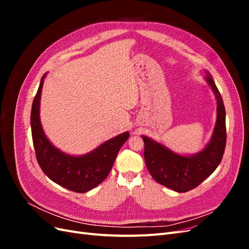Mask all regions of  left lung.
Returning a JSON list of instances; mask_svg holds the SVG:
<instances>
[{"instance_id": "8db88e82", "label": "left lung", "mask_w": 249, "mask_h": 249, "mask_svg": "<svg viewBox=\"0 0 249 249\" xmlns=\"http://www.w3.org/2000/svg\"><path fill=\"white\" fill-rule=\"evenodd\" d=\"M203 79L212 89L217 102V118L211 139L198 153L182 155L166 145L142 135L144 141V160L146 167L157 183L176 192L194 189L209 178L220 164L227 142L225 109L221 94L207 71Z\"/></svg>"}]
</instances>
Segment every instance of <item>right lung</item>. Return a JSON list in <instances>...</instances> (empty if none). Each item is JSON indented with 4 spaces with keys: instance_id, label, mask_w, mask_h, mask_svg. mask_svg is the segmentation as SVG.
I'll return each instance as SVG.
<instances>
[{
    "instance_id": "add662e5",
    "label": "right lung",
    "mask_w": 249,
    "mask_h": 249,
    "mask_svg": "<svg viewBox=\"0 0 249 249\" xmlns=\"http://www.w3.org/2000/svg\"><path fill=\"white\" fill-rule=\"evenodd\" d=\"M47 74L44 73L40 80L31 110V131L37 162L44 175L54 183L78 193L88 192L108 177L130 133L119 134L84 155H70L57 148L47 137L40 122V99Z\"/></svg>"
}]
</instances>
